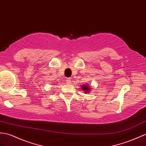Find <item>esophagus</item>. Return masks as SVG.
I'll list each match as a JSON object with an SVG mask.
<instances>
[{
  "label": "esophagus",
  "instance_id": "esophagus-1",
  "mask_svg": "<svg viewBox=\"0 0 146 146\" xmlns=\"http://www.w3.org/2000/svg\"><path fill=\"white\" fill-rule=\"evenodd\" d=\"M66 81V83H68V84H70L71 83H72V80H71L70 78H67Z\"/></svg>",
  "mask_w": 146,
  "mask_h": 146
}]
</instances>
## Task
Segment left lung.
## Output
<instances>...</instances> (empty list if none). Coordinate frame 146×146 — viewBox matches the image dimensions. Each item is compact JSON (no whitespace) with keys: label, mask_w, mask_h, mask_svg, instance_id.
<instances>
[{"label":"left lung","mask_w":146,"mask_h":146,"mask_svg":"<svg viewBox=\"0 0 146 146\" xmlns=\"http://www.w3.org/2000/svg\"><path fill=\"white\" fill-rule=\"evenodd\" d=\"M81 89H82V90L84 92V93H86V94H88V93L91 92V88H90V86L88 85V84L82 85Z\"/></svg>","instance_id":"8db88e82"}]
</instances>
